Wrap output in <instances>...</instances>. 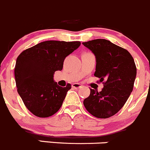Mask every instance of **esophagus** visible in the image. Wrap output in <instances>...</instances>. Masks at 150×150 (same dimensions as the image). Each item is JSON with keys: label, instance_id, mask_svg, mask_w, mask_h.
Returning <instances> with one entry per match:
<instances>
[{"label": "esophagus", "instance_id": "esophagus-1", "mask_svg": "<svg viewBox=\"0 0 150 150\" xmlns=\"http://www.w3.org/2000/svg\"><path fill=\"white\" fill-rule=\"evenodd\" d=\"M81 84H80V83H75L72 84V87L74 88H79L81 87Z\"/></svg>", "mask_w": 150, "mask_h": 150}]
</instances>
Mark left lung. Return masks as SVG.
<instances>
[{
	"label": "left lung",
	"instance_id": "8db88e82",
	"mask_svg": "<svg viewBox=\"0 0 150 150\" xmlns=\"http://www.w3.org/2000/svg\"><path fill=\"white\" fill-rule=\"evenodd\" d=\"M82 44L96 58L94 76L104 82L98 92L90 89L83 100L86 110L95 117L109 118L123 107L133 90L137 75L134 61L128 51L106 39H94Z\"/></svg>",
	"mask_w": 150,
	"mask_h": 150
}]
</instances>
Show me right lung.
<instances>
[{"label": "right lung", "mask_w": 150, "mask_h": 150, "mask_svg": "<svg viewBox=\"0 0 150 150\" xmlns=\"http://www.w3.org/2000/svg\"><path fill=\"white\" fill-rule=\"evenodd\" d=\"M80 45V41H46L18 56L14 70L18 93L35 116L51 117L62 107L71 85L59 86L54 74L56 71L62 70L65 58Z\"/></svg>", "instance_id": "right-lung-1"}]
</instances>
